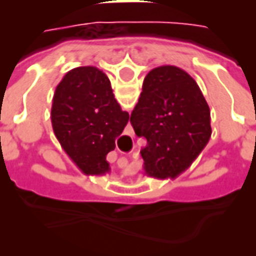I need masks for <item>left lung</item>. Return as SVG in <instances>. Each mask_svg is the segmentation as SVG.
Returning a JSON list of instances; mask_svg holds the SVG:
<instances>
[{"instance_id":"1","label":"left lung","mask_w":256,"mask_h":256,"mask_svg":"<svg viewBox=\"0 0 256 256\" xmlns=\"http://www.w3.org/2000/svg\"><path fill=\"white\" fill-rule=\"evenodd\" d=\"M210 108L196 80L176 66L146 74L130 122L138 137L148 177L166 180L185 172L211 137Z\"/></svg>"}]
</instances>
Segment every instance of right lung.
Instances as JSON below:
<instances>
[{
    "instance_id": "right-lung-1",
    "label": "right lung",
    "mask_w": 256,
    "mask_h": 256,
    "mask_svg": "<svg viewBox=\"0 0 256 256\" xmlns=\"http://www.w3.org/2000/svg\"><path fill=\"white\" fill-rule=\"evenodd\" d=\"M52 126L64 150L88 174L110 172L106 154L128 122L112 93L111 82L97 67L68 71L53 96Z\"/></svg>"
}]
</instances>
